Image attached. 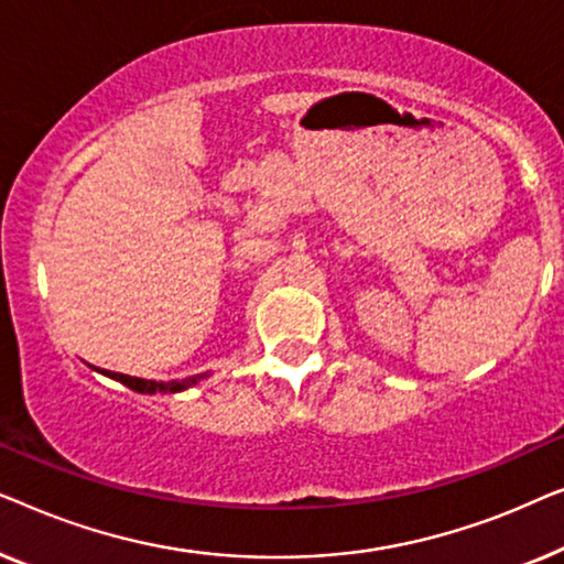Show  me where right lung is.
<instances>
[{
  "label": "right lung",
  "instance_id": "1",
  "mask_svg": "<svg viewBox=\"0 0 564 564\" xmlns=\"http://www.w3.org/2000/svg\"><path fill=\"white\" fill-rule=\"evenodd\" d=\"M97 369V367H95ZM97 372H102L107 377H112V380H118L126 384V388L135 390V392H143V395H156V392H182L187 388H195L199 380H205L207 375H195V377H187V380H172V382H156V380H143V377H130V375H120V372H107V369H97Z\"/></svg>",
  "mask_w": 564,
  "mask_h": 564
}]
</instances>
